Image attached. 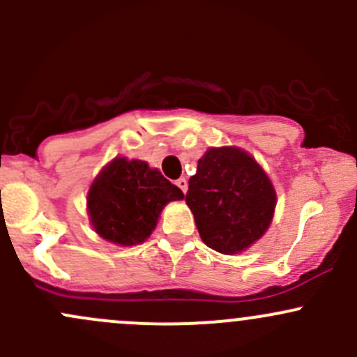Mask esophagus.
I'll return each mask as SVG.
<instances>
[{"mask_svg": "<svg viewBox=\"0 0 357 357\" xmlns=\"http://www.w3.org/2000/svg\"><path fill=\"white\" fill-rule=\"evenodd\" d=\"M176 185H178V188L181 190L183 193H186V190H188V181H186L185 178H179L178 181H176Z\"/></svg>", "mask_w": 357, "mask_h": 357, "instance_id": "1", "label": "esophagus"}]
</instances>
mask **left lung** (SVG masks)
Masks as SVG:
<instances>
[{"label":"left lung","mask_w":357,"mask_h":357,"mask_svg":"<svg viewBox=\"0 0 357 357\" xmlns=\"http://www.w3.org/2000/svg\"><path fill=\"white\" fill-rule=\"evenodd\" d=\"M186 205L202 242L225 255L242 254L271 226L276 190L257 160L238 146H211L188 181Z\"/></svg>","instance_id":"left-lung-1"}]
</instances>
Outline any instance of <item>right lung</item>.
<instances>
[{
    "label": "right lung",
    "instance_id": "right-lung-1",
    "mask_svg": "<svg viewBox=\"0 0 357 357\" xmlns=\"http://www.w3.org/2000/svg\"><path fill=\"white\" fill-rule=\"evenodd\" d=\"M183 199L181 190L145 160L115 157L93 179L86 207L93 229L103 240L132 247L152 235L169 202Z\"/></svg>",
    "mask_w": 357,
    "mask_h": 357
}]
</instances>
